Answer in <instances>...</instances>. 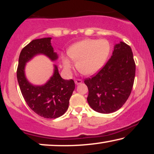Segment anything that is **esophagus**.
<instances>
[{"label": "esophagus", "instance_id": "34e87169", "mask_svg": "<svg viewBox=\"0 0 154 154\" xmlns=\"http://www.w3.org/2000/svg\"><path fill=\"white\" fill-rule=\"evenodd\" d=\"M83 83V81L82 80H80V79H76L75 80V85H79V84H81Z\"/></svg>", "mask_w": 154, "mask_h": 154}]
</instances>
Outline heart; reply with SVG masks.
Masks as SVG:
<instances>
[{"label":"heart","mask_w":154,"mask_h":154,"mask_svg":"<svg viewBox=\"0 0 154 154\" xmlns=\"http://www.w3.org/2000/svg\"><path fill=\"white\" fill-rule=\"evenodd\" d=\"M110 52V45L106 40L85 39L71 45L67 54L75 62L80 72L85 75H93L104 66ZM62 65L67 72L72 68V62L66 57L62 58Z\"/></svg>","instance_id":"b5f03b06"}]
</instances>
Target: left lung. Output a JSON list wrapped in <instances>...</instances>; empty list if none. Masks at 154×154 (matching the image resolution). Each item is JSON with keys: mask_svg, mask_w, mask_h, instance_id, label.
Wrapping results in <instances>:
<instances>
[{"mask_svg": "<svg viewBox=\"0 0 154 154\" xmlns=\"http://www.w3.org/2000/svg\"><path fill=\"white\" fill-rule=\"evenodd\" d=\"M135 75V63L131 48L124 42L116 44L111 58L92 78L85 80L88 102L101 113L121 109L129 97Z\"/></svg>", "mask_w": 154, "mask_h": 154, "instance_id": "left-lung-1", "label": "left lung"}]
</instances>
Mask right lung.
Instances as JSON below:
<instances>
[{
  "instance_id": "right-lung-1",
  "label": "right lung",
  "mask_w": 154,
  "mask_h": 154,
  "mask_svg": "<svg viewBox=\"0 0 154 154\" xmlns=\"http://www.w3.org/2000/svg\"><path fill=\"white\" fill-rule=\"evenodd\" d=\"M51 39L33 40L25 46L20 52L17 71L19 85L26 104L35 113L45 119H56L64 114L75 89L74 81L63 79L55 64L53 74L44 85H33L26 79L25 66L35 56L43 54L52 62L58 59V54L51 45Z\"/></svg>"
}]
</instances>
